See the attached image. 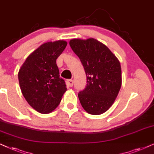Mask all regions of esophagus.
<instances>
[{
	"mask_svg": "<svg viewBox=\"0 0 154 154\" xmlns=\"http://www.w3.org/2000/svg\"><path fill=\"white\" fill-rule=\"evenodd\" d=\"M67 84L69 86V87H72V86H73V80H72V79H67Z\"/></svg>",
	"mask_w": 154,
	"mask_h": 154,
	"instance_id": "1",
	"label": "esophagus"
}]
</instances>
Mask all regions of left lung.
Listing matches in <instances>:
<instances>
[{
  "instance_id": "8db88e82",
  "label": "left lung",
  "mask_w": 154,
  "mask_h": 154,
  "mask_svg": "<svg viewBox=\"0 0 154 154\" xmlns=\"http://www.w3.org/2000/svg\"><path fill=\"white\" fill-rule=\"evenodd\" d=\"M69 46L80 59L87 75V87L78 94L82 106L89 114L103 113L111 107L121 87L120 61L95 38H74Z\"/></svg>"
}]
</instances>
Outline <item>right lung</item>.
Instances as JSON below:
<instances>
[{
  "mask_svg": "<svg viewBox=\"0 0 154 154\" xmlns=\"http://www.w3.org/2000/svg\"><path fill=\"white\" fill-rule=\"evenodd\" d=\"M67 44L63 40L44 43L27 57L18 72L24 98L41 113L56 109L67 90L56 64V59Z\"/></svg>",
  "mask_w": 154,
  "mask_h": 154,
  "instance_id": "1",
  "label": "right lung"
}]
</instances>
